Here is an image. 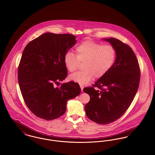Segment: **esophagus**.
Masks as SVG:
<instances>
[{"label": "esophagus", "mask_w": 155, "mask_h": 155, "mask_svg": "<svg viewBox=\"0 0 155 155\" xmlns=\"http://www.w3.org/2000/svg\"><path fill=\"white\" fill-rule=\"evenodd\" d=\"M80 86H81V91H83V88H84L83 86H82V85H81Z\"/></svg>", "instance_id": "esophagus-1"}]
</instances>
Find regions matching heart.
Instances as JSON below:
<instances>
[{
  "mask_svg": "<svg viewBox=\"0 0 155 155\" xmlns=\"http://www.w3.org/2000/svg\"><path fill=\"white\" fill-rule=\"evenodd\" d=\"M76 55L71 51L64 55V64L70 72L75 71L80 62H83V71L71 74L69 79L81 85H85L93 77H103L111 69L115 61L117 52L111 45H102L92 40L83 41L75 48Z\"/></svg>",
  "mask_w": 155,
  "mask_h": 155,
  "instance_id": "heart-1",
  "label": "heart"
}]
</instances>
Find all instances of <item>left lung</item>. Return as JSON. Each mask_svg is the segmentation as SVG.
Returning <instances> with one entry per match:
<instances>
[{"instance_id": "8db88e82", "label": "left lung", "mask_w": 155, "mask_h": 155, "mask_svg": "<svg viewBox=\"0 0 155 155\" xmlns=\"http://www.w3.org/2000/svg\"><path fill=\"white\" fill-rule=\"evenodd\" d=\"M103 40L115 48V61L107 74L83 91L90 97L84 107L87 117L99 124H108L120 118L132 102L138 89L140 69L129 45L114 38Z\"/></svg>"}]
</instances>
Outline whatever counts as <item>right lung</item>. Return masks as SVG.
Segmentation results:
<instances>
[{"mask_svg":"<svg viewBox=\"0 0 155 155\" xmlns=\"http://www.w3.org/2000/svg\"><path fill=\"white\" fill-rule=\"evenodd\" d=\"M76 43L69 34L46 33L30 41L18 68V81L25 103L33 114L45 120L65 113L68 100L81 91L78 83H64L68 71L64 55Z\"/></svg>","mask_w":155,"mask_h":155,"instance_id":"1","label":"right lung"}]
</instances>
